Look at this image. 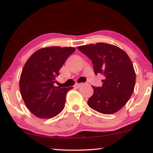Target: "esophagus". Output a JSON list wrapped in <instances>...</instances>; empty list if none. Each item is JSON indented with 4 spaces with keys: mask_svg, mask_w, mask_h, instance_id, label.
I'll return each instance as SVG.
<instances>
[{
    "mask_svg": "<svg viewBox=\"0 0 153 153\" xmlns=\"http://www.w3.org/2000/svg\"><path fill=\"white\" fill-rule=\"evenodd\" d=\"M82 85H83V84H82V83H76V84H75V87L77 88H78L81 87Z\"/></svg>",
    "mask_w": 153,
    "mask_h": 153,
    "instance_id": "34e87169",
    "label": "esophagus"
}]
</instances>
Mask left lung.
I'll return each mask as SVG.
<instances>
[{"label": "left lung", "instance_id": "obj_1", "mask_svg": "<svg viewBox=\"0 0 153 153\" xmlns=\"http://www.w3.org/2000/svg\"><path fill=\"white\" fill-rule=\"evenodd\" d=\"M78 49L91 59L95 74L104 76L102 86H92L94 94L88 101V106L103 114L118 111L131 97L136 81L129 56L118 47L106 43L83 45Z\"/></svg>", "mask_w": 153, "mask_h": 153}]
</instances>
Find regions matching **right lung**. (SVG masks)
I'll list each match as a JSON object with an SVG mask.
<instances>
[{
    "label": "right lung",
    "mask_w": 153,
    "mask_h": 153,
    "mask_svg": "<svg viewBox=\"0 0 153 153\" xmlns=\"http://www.w3.org/2000/svg\"><path fill=\"white\" fill-rule=\"evenodd\" d=\"M75 51L73 47H45L26 61L19 88L26 106L36 117L52 118L64 108L67 93L73 87L60 88L54 83L60 68Z\"/></svg>",
    "instance_id": "right-lung-1"
}]
</instances>
